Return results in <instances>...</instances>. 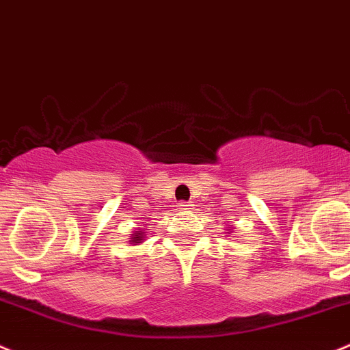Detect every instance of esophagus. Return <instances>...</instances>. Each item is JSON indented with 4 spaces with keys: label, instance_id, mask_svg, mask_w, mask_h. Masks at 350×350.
<instances>
[{
    "label": "esophagus",
    "instance_id": "34e87169",
    "mask_svg": "<svg viewBox=\"0 0 350 350\" xmlns=\"http://www.w3.org/2000/svg\"><path fill=\"white\" fill-rule=\"evenodd\" d=\"M178 206H179V208H183V210H188L189 206H193V205H191V202H181Z\"/></svg>",
    "mask_w": 350,
    "mask_h": 350
}]
</instances>
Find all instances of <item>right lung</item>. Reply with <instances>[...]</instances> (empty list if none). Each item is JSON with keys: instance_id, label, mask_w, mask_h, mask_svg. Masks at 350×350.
<instances>
[{"instance_id": "obj_1", "label": "right lung", "mask_w": 350, "mask_h": 350, "mask_svg": "<svg viewBox=\"0 0 350 350\" xmlns=\"http://www.w3.org/2000/svg\"><path fill=\"white\" fill-rule=\"evenodd\" d=\"M142 237H144L142 230H137V232H135V234H131V241H130V243L131 244H133V243H140Z\"/></svg>"}]
</instances>
